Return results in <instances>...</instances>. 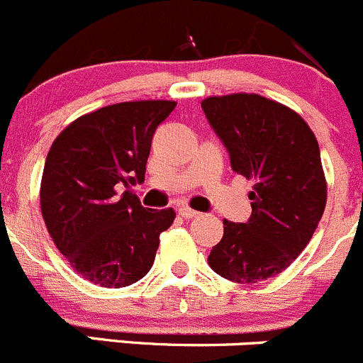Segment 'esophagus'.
Returning <instances> with one entry per match:
<instances>
[{"instance_id":"obj_1","label":"esophagus","mask_w":363,"mask_h":363,"mask_svg":"<svg viewBox=\"0 0 363 363\" xmlns=\"http://www.w3.org/2000/svg\"><path fill=\"white\" fill-rule=\"evenodd\" d=\"M178 213L182 217H185V219H194V217L199 216V212H196V210L189 208V206H179Z\"/></svg>"}]
</instances>
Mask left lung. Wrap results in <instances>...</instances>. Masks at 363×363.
Wrapping results in <instances>:
<instances>
[{
  "instance_id": "1",
  "label": "left lung",
  "mask_w": 363,
  "mask_h": 363,
  "mask_svg": "<svg viewBox=\"0 0 363 363\" xmlns=\"http://www.w3.org/2000/svg\"><path fill=\"white\" fill-rule=\"evenodd\" d=\"M201 108L230 153L231 169L255 179L251 217L224 219L208 265L235 283L279 274L312 239L326 206L315 135L294 110L258 94L206 98Z\"/></svg>"
}]
</instances>
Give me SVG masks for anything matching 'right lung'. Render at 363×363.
Masks as SVG:
<instances>
[{
  "instance_id": "add662e5",
  "label": "right lung",
  "mask_w": 363,
  "mask_h": 363,
  "mask_svg": "<svg viewBox=\"0 0 363 363\" xmlns=\"http://www.w3.org/2000/svg\"><path fill=\"white\" fill-rule=\"evenodd\" d=\"M174 106L160 99L103 106L69 124L48 153L44 223L71 267L96 285L119 289L144 278L174 220V210L144 208L132 192L144 182L155 130Z\"/></svg>"
}]
</instances>
